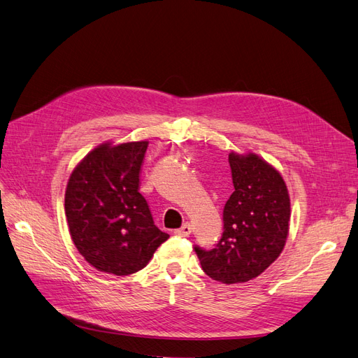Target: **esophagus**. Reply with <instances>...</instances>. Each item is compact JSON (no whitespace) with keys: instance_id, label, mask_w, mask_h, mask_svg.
Returning <instances> with one entry per match:
<instances>
[{"instance_id":"esophagus-1","label":"esophagus","mask_w":358,"mask_h":358,"mask_svg":"<svg viewBox=\"0 0 358 358\" xmlns=\"http://www.w3.org/2000/svg\"><path fill=\"white\" fill-rule=\"evenodd\" d=\"M176 234H177L178 236H189V235L192 234V226H190L189 223H184L180 229L176 230Z\"/></svg>"}]
</instances>
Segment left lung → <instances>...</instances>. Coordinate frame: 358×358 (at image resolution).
Segmentation results:
<instances>
[{
  "label": "left lung",
  "instance_id": "obj_1",
  "mask_svg": "<svg viewBox=\"0 0 358 358\" xmlns=\"http://www.w3.org/2000/svg\"><path fill=\"white\" fill-rule=\"evenodd\" d=\"M234 193L223 210V235L213 250L194 247L203 272L223 284L247 282L284 250L290 196L281 174L255 153L229 155Z\"/></svg>",
  "mask_w": 358,
  "mask_h": 358
}]
</instances>
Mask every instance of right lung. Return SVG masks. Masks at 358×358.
Segmentation results:
<instances>
[{
	"label": "right lung",
	"mask_w": 358,
	"mask_h": 358,
	"mask_svg": "<svg viewBox=\"0 0 358 358\" xmlns=\"http://www.w3.org/2000/svg\"><path fill=\"white\" fill-rule=\"evenodd\" d=\"M148 141L98 145L70 176L65 215L70 235L87 263L101 272L131 275L145 268L169 235L155 226L140 193Z\"/></svg>",
	"instance_id": "right-lung-1"
}]
</instances>
